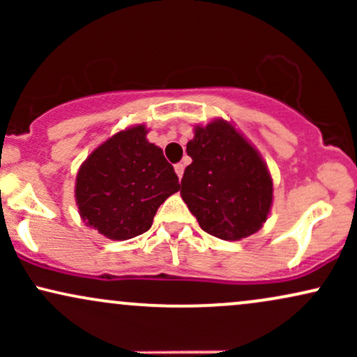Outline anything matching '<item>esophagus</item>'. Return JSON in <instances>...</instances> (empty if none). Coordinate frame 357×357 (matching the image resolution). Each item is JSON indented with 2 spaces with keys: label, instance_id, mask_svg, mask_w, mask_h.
Instances as JSON below:
<instances>
[{
  "label": "esophagus",
  "instance_id": "34e87169",
  "mask_svg": "<svg viewBox=\"0 0 357 357\" xmlns=\"http://www.w3.org/2000/svg\"><path fill=\"white\" fill-rule=\"evenodd\" d=\"M174 171H176V174H178V178L181 179L183 178V173H184V165H183V162H178V165L174 166Z\"/></svg>",
  "mask_w": 357,
  "mask_h": 357
}]
</instances>
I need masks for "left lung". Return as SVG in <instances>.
<instances>
[{
    "instance_id": "obj_1",
    "label": "left lung",
    "mask_w": 357,
    "mask_h": 357,
    "mask_svg": "<svg viewBox=\"0 0 357 357\" xmlns=\"http://www.w3.org/2000/svg\"><path fill=\"white\" fill-rule=\"evenodd\" d=\"M192 159L181 179V198L199 227L216 238H247L267 221L272 178L257 149L230 122L196 126L186 146Z\"/></svg>"
}]
</instances>
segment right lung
<instances>
[{
	"instance_id": "obj_1",
	"label": "right lung",
	"mask_w": 357,
	"mask_h": 357,
	"mask_svg": "<svg viewBox=\"0 0 357 357\" xmlns=\"http://www.w3.org/2000/svg\"><path fill=\"white\" fill-rule=\"evenodd\" d=\"M146 127L121 130L85 159L77 174L82 220L110 240H129L153 225L158 208L179 190L174 167Z\"/></svg>"
}]
</instances>
